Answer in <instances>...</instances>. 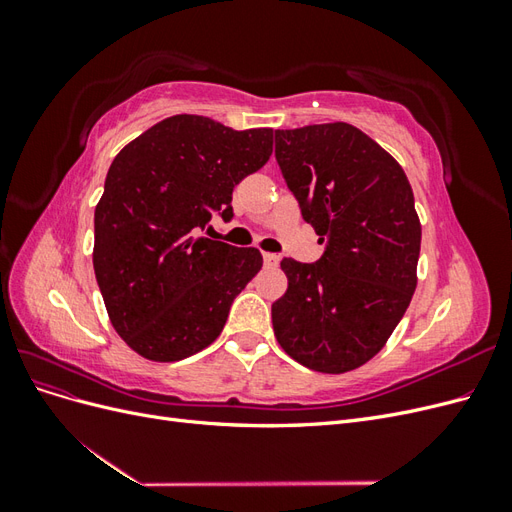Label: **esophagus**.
Here are the masks:
<instances>
[{
  "mask_svg": "<svg viewBox=\"0 0 512 512\" xmlns=\"http://www.w3.org/2000/svg\"><path fill=\"white\" fill-rule=\"evenodd\" d=\"M262 260H265V267H277V265H280V254L265 252V254H262Z\"/></svg>",
  "mask_w": 512,
  "mask_h": 512,
  "instance_id": "1",
  "label": "esophagus"
}]
</instances>
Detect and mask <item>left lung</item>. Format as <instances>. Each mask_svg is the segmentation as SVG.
Wrapping results in <instances>:
<instances>
[{
  "label": "left lung",
  "mask_w": 512,
  "mask_h": 512,
  "mask_svg": "<svg viewBox=\"0 0 512 512\" xmlns=\"http://www.w3.org/2000/svg\"><path fill=\"white\" fill-rule=\"evenodd\" d=\"M275 158L324 252L282 260L284 297L271 305L277 342L294 361L346 374L376 356L416 288L421 220L404 168L344 121L275 130Z\"/></svg>",
  "instance_id": "8db88e82"
}]
</instances>
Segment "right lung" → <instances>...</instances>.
Segmentation results:
<instances>
[{
  "mask_svg": "<svg viewBox=\"0 0 512 512\" xmlns=\"http://www.w3.org/2000/svg\"><path fill=\"white\" fill-rule=\"evenodd\" d=\"M271 153V128L237 132L200 115L168 117L117 153L94 215V271L136 354L181 361L218 339L262 254L198 232L211 213L232 218V188Z\"/></svg>",
  "mask_w": 512,
  "mask_h": 512,
  "instance_id": "1",
  "label": "right lung"
}]
</instances>
